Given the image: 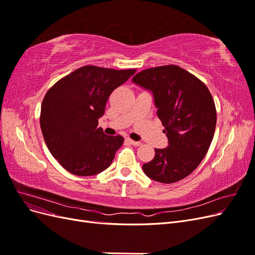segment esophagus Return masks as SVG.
<instances>
[{"mask_svg":"<svg viewBox=\"0 0 255 255\" xmlns=\"http://www.w3.org/2000/svg\"><path fill=\"white\" fill-rule=\"evenodd\" d=\"M127 141L128 142V143H130V144H133V145H139L141 142L140 141H135V140H133V139H130V138H127Z\"/></svg>","mask_w":255,"mask_h":255,"instance_id":"34e87169","label":"esophagus"}]
</instances>
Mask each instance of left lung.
<instances>
[{"label":"left lung","instance_id":"left-lung-1","mask_svg":"<svg viewBox=\"0 0 255 255\" xmlns=\"http://www.w3.org/2000/svg\"><path fill=\"white\" fill-rule=\"evenodd\" d=\"M152 91L169 145L155 149L142 165L150 179L171 184L189 175L201 163L213 140L217 113L206 85L185 69L167 65L138 72L132 80Z\"/></svg>","mask_w":255,"mask_h":255}]
</instances>
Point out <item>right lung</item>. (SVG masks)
Returning <instances> with one entry per match:
<instances>
[{
  "mask_svg": "<svg viewBox=\"0 0 255 255\" xmlns=\"http://www.w3.org/2000/svg\"><path fill=\"white\" fill-rule=\"evenodd\" d=\"M136 69L84 66L57 81L41 104L40 128L52 155L67 171L90 176L109 168L123 137L97 128L112 92Z\"/></svg>",
  "mask_w": 255,
  "mask_h": 255,
  "instance_id": "1",
  "label": "right lung"
}]
</instances>
